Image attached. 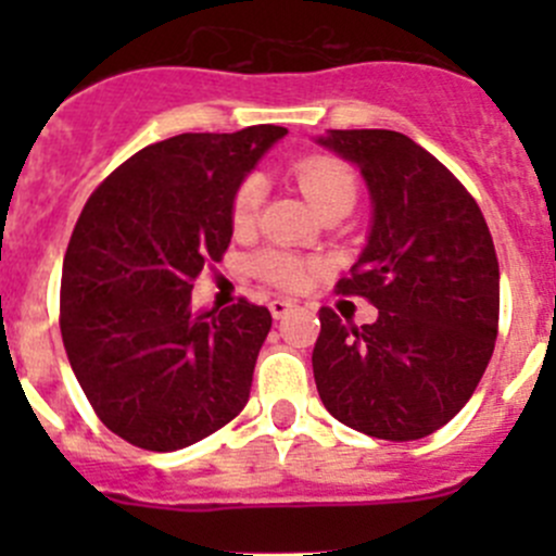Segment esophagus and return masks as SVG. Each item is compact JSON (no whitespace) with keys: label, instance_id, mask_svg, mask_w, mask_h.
Instances as JSON below:
<instances>
[{"label":"esophagus","instance_id":"1","mask_svg":"<svg viewBox=\"0 0 556 556\" xmlns=\"http://www.w3.org/2000/svg\"><path fill=\"white\" fill-rule=\"evenodd\" d=\"M295 301H288V299H274L271 304H268V309H271V314H274V319H282V317H288L290 312L295 309Z\"/></svg>","mask_w":556,"mask_h":556}]
</instances>
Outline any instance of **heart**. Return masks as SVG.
<instances>
[{"mask_svg":"<svg viewBox=\"0 0 556 556\" xmlns=\"http://www.w3.org/2000/svg\"><path fill=\"white\" fill-rule=\"evenodd\" d=\"M295 174H299L301 190L312 201L314 210L319 204H325L328 199H333L336 193H355V177H352V172L333 159L301 161ZM261 177H247L237 188V195H233V228L252 226V220L257 215V206H261ZM255 268L257 274H263L268 282L279 285V288H301L306 282V277H309V266L304 261H299V257L288 255V252H263V255L255 257Z\"/></svg>","mask_w":556,"mask_h":556,"instance_id":"obj_1","label":"heart"}]
</instances>
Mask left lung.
<instances>
[{
    "instance_id": "left-lung-1",
    "label": "left lung",
    "mask_w": 556,
    "mask_h": 556,
    "mask_svg": "<svg viewBox=\"0 0 556 556\" xmlns=\"http://www.w3.org/2000/svg\"><path fill=\"white\" fill-rule=\"evenodd\" d=\"M314 142L357 166L368 188L366 247L339 293L379 309L361 328L319 309L317 392L346 428L425 439L468 403L495 350L501 268L490 228L457 177L406 134L333 128Z\"/></svg>"
}]
</instances>
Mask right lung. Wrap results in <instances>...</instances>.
Instances as JSON below:
<instances>
[{
    "instance_id": "add662e5",
    "label": "right lung",
    "mask_w": 556,
    "mask_h": 556,
    "mask_svg": "<svg viewBox=\"0 0 556 556\" xmlns=\"http://www.w3.org/2000/svg\"><path fill=\"white\" fill-rule=\"evenodd\" d=\"M288 134H177L91 193L61 271V339L99 419L128 444L177 452L247 406L266 306H190L204 263L231 244L237 188Z\"/></svg>"
}]
</instances>
